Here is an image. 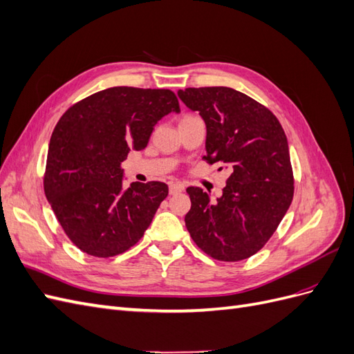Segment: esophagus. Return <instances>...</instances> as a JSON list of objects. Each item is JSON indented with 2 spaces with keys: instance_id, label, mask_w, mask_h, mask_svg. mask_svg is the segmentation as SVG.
I'll use <instances>...</instances> for the list:
<instances>
[{
  "instance_id": "obj_1",
  "label": "esophagus",
  "mask_w": 354,
  "mask_h": 354,
  "mask_svg": "<svg viewBox=\"0 0 354 354\" xmlns=\"http://www.w3.org/2000/svg\"><path fill=\"white\" fill-rule=\"evenodd\" d=\"M185 190V185L181 183H171L169 185V195H176L180 194V192Z\"/></svg>"
}]
</instances>
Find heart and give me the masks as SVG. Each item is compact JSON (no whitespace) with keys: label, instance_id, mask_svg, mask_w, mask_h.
<instances>
[{"label":"heart","instance_id":"b5f03b06","mask_svg":"<svg viewBox=\"0 0 354 354\" xmlns=\"http://www.w3.org/2000/svg\"><path fill=\"white\" fill-rule=\"evenodd\" d=\"M194 116H195V115H185L183 120H187V118H194Z\"/></svg>","mask_w":354,"mask_h":354}]
</instances>
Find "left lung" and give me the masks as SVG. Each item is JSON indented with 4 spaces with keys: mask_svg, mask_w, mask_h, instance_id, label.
<instances>
[{
    "mask_svg": "<svg viewBox=\"0 0 354 354\" xmlns=\"http://www.w3.org/2000/svg\"><path fill=\"white\" fill-rule=\"evenodd\" d=\"M178 97L207 124L202 159L223 162L230 171L216 202L201 187L186 189L192 202L186 227L212 259H250L272 238L292 202L294 174L283 128L264 104L229 87L178 90Z\"/></svg>",
    "mask_w": 354,
    "mask_h": 354,
    "instance_id": "8db88e82",
    "label": "left lung"
}]
</instances>
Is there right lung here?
Instances as JSON below:
<instances>
[{
    "mask_svg": "<svg viewBox=\"0 0 354 354\" xmlns=\"http://www.w3.org/2000/svg\"><path fill=\"white\" fill-rule=\"evenodd\" d=\"M178 112L174 91L112 87L62 115L51 134L44 192L62 229L82 252L109 259L142 239L168 195L162 181L122 189L121 162L142 151L160 118Z\"/></svg>",
    "mask_w": 354,
    "mask_h": 354,
    "instance_id": "right-lung-1",
    "label": "right lung"
}]
</instances>
